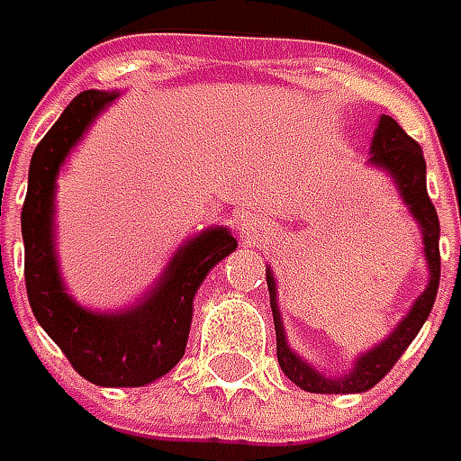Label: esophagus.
<instances>
[{
  "instance_id": "34e87169",
  "label": "esophagus",
  "mask_w": 461,
  "mask_h": 461,
  "mask_svg": "<svg viewBox=\"0 0 461 461\" xmlns=\"http://www.w3.org/2000/svg\"><path fill=\"white\" fill-rule=\"evenodd\" d=\"M243 239L251 240V243H261V240H267L269 236H267V233H261V230H257V228H251V225H246V228H243Z\"/></svg>"
}]
</instances>
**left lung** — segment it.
I'll return each mask as SVG.
<instances>
[{
    "mask_svg": "<svg viewBox=\"0 0 461 461\" xmlns=\"http://www.w3.org/2000/svg\"><path fill=\"white\" fill-rule=\"evenodd\" d=\"M372 164L387 168L393 174V179L398 182L400 194L405 204L411 207V212L416 215L423 230V251H426V261L431 269V279L429 287L416 300V305L411 312L400 321V326L382 341L375 346L372 351H366L364 357L357 359L354 369L344 375V377H323L318 375L312 366L303 362L297 354L290 351V346L285 341V330H282V321H279V310H276V287L275 276L267 275V285H269V297H272V312H275V330H276V359L282 372L290 380L308 390V393H321V395H339V393H364L369 387H375L377 382L395 366L402 351L411 346V341L418 336L420 326L426 323L429 312L434 308L436 293H438V276H441V254H438V215L436 207L426 192V158L423 151L411 135L400 128L393 117H382L380 128L372 140Z\"/></svg>",
    "mask_w": 461,
    "mask_h": 461,
    "instance_id": "1",
    "label": "left lung"
}]
</instances>
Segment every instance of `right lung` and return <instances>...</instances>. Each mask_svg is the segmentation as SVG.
Instances as JSON below:
<instances>
[{"instance_id": "right-lung-1", "label": "right lung", "mask_w": 461, "mask_h": 461, "mask_svg": "<svg viewBox=\"0 0 461 461\" xmlns=\"http://www.w3.org/2000/svg\"><path fill=\"white\" fill-rule=\"evenodd\" d=\"M115 95L81 92L38 143L23 204L25 287L38 323L84 380L102 387H140L167 375L185 357L192 300L207 272L236 249L225 228L204 230L168 264L161 282L135 310L97 315L63 293L53 254V189L71 146Z\"/></svg>"}]
</instances>
